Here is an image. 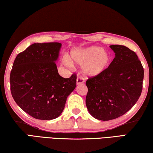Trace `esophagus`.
I'll use <instances>...</instances> for the list:
<instances>
[{"mask_svg":"<svg viewBox=\"0 0 153 153\" xmlns=\"http://www.w3.org/2000/svg\"><path fill=\"white\" fill-rule=\"evenodd\" d=\"M84 82V79L82 78V77H77V79H76L77 85L83 84Z\"/></svg>","mask_w":153,"mask_h":153,"instance_id":"34e87169","label":"esophagus"}]
</instances>
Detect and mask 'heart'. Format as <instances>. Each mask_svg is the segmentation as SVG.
Here are the masks:
<instances>
[{"instance_id": "heart-1", "label": "heart", "mask_w": 153, "mask_h": 153, "mask_svg": "<svg viewBox=\"0 0 153 153\" xmlns=\"http://www.w3.org/2000/svg\"><path fill=\"white\" fill-rule=\"evenodd\" d=\"M111 53L100 46H90L72 51L70 57L63 63L67 66L76 64L81 66V72L86 77H95L104 74L112 62Z\"/></svg>"}]
</instances>
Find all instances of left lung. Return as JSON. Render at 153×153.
Returning <instances> with one entry per match:
<instances>
[{
  "label": "left lung",
  "mask_w": 153,
  "mask_h": 153,
  "mask_svg": "<svg viewBox=\"0 0 153 153\" xmlns=\"http://www.w3.org/2000/svg\"><path fill=\"white\" fill-rule=\"evenodd\" d=\"M115 58L104 74L86 82V105L93 117L114 120L131 109L142 90L144 69L135 52L123 45H111Z\"/></svg>",
  "instance_id": "1"
}]
</instances>
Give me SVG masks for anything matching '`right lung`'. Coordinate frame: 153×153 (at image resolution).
Listing matches in <instances>:
<instances>
[{
	"label": "right lung",
	"mask_w": 153,
	"mask_h": 153,
	"mask_svg": "<svg viewBox=\"0 0 153 153\" xmlns=\"http://www.w3.org/2000/svg\"><path fill=\"white\" fill-rule=\"evenodd\" d=\"M61 44L34 43L15 58L10 74L12 97L33 118L51 120L63 112L68 96L76 86L77 76L64 78L55 61Z\"/></svg>",
	"instance_id": "add662e5"
}]
</instances>
